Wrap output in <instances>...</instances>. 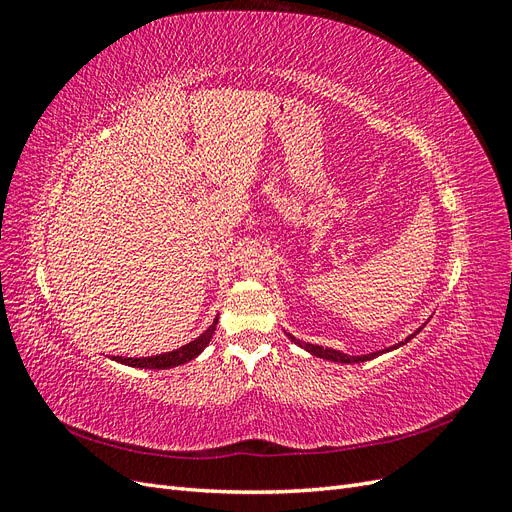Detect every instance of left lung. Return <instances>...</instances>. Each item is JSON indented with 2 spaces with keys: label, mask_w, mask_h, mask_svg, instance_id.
I'll return each instance as SVG.
<instances>
[{
  "label": "left lung",
  "mask_w": 512,
  "mask_h": 512,
  "mask_svg": "<svg viewBox=\"0 0 512 512\" xmlns=\"http://www.w3.org/2000/svg\"><path fill=\"white\" fill-rule=\"evenodd\" d=\"M423 329V327H421ZM421 329H416L412 335H408L404 342H399V344H395V346H391V348H386V350H378V352H371V354H361V356H350V354H344V352H339V350H333V348H322V346H316V344H307V342H301V339H297L294 335H290V333H286L288 335V339H292L294 344L297 346H301V348H305L309 354H314V356H318V359H327V361H333V363H363V361H371V359H376V356H380V354H384V352H389V350H395V348H399V346H404V344H408L410 339L421 331Z\"/></svg>",
  "instance_id": "obj_1"
}]
</instances>
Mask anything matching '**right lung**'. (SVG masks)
Returning <instances> with one entry per match:
<instances>
[{"mask_svg":"<svg viewBox=\"0 0 512 512\" xmlns=\"http://www.w3.org/2000/svg\"><path fill=\"white\" fill-rule=\"evenodd\" d=\"M215 327H218V316H215L213 324L203 335H198L194 342L185 344V346H181V348H177L173 352H164V354H156V356H138V359H132V356H113V359L117 363L130 365V367H143V369H170V367H177V365H183V363L196 359V356L207 348V344L211 342V337L215 333Z\"/></svg>","mask_w":512,"mask_h":512,"instance_id":"right-lung-1","label":"right lung"}]
</instances>
